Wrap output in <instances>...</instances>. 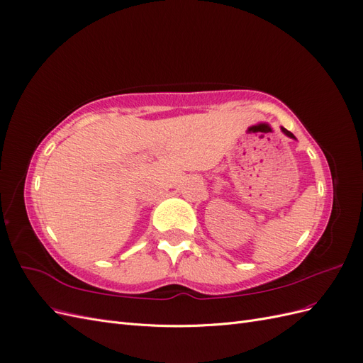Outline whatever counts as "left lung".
Returning <instances> with one entry per match:
<instances>
[{"label": "left lung", "mask_w": 363, "mask_h": 363, "mask_svg": "<svg viewBox=\"0 0 363 363\" xmlns=\"http://www.w3.org/2000/svg\"><path fill=\"white\" fill-rule=\"evenodd\" d=\"M281 131H283V133H284V135H286V136H289V138H292V139H295V136H294V135H292V133H291V131H288V130H286V128H283V127H281Z\"/></svg>", "instance_id": "left-lung-1"}]
</instances>
